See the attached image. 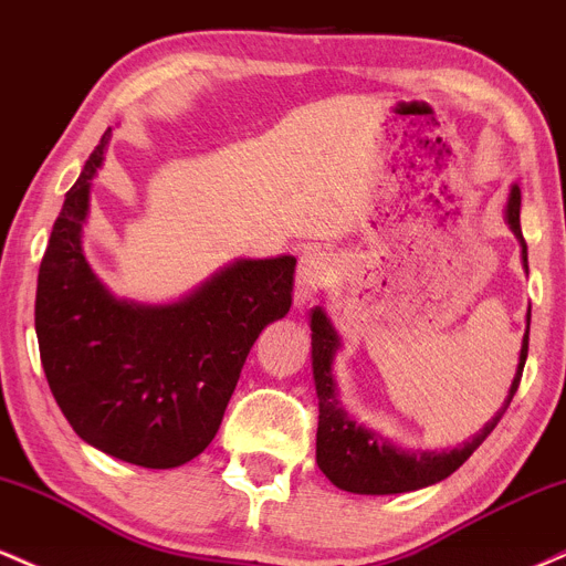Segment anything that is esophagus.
<instances>
[{
	"mask_svg": "<svg viewBox=\"0 0 566 566\" xmlns=\"http://www.w3.org/2000/svg\"><path fill=\"white\" fill-rule=\"evenodd\" d=\"M329 274H333V261H329L327 252H322V250L303 252L301 261H297L295 305H303L316 290L324 287Z\"/></svg>",
	"mask_w": 566,
	"mask_h": 566,
	"instance_id": "34e87169",
	"label": "esophagus"
}]
</instances>
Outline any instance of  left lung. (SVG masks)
<instances>
[{"instance_id": "8db88e82", "label": "left lung", "mask_w": 566, "mask_h": 566, "mask_svg": "<svg viewBox=\"0 0 566 566\" xmlns=\"http://www.w3.org/2000/svg\"><path fill=\"white\" fill-rule=\"evenodd\" d=\"M518 210H522V191L518 186H511L509 205H505V223L513 231V237L522 244V261L527 271V242L522 237V223H518ZM340 348L333 322L316 305L311 311V359H314V382L316 396H319V428H316V463L324 476L335 486L356 495H399V492L423 490L428 484H437L454 473L465 460L471 458L482 441L490 437L492 428L500 423L503 412L509 409L513 394H516L518 380H522L524 361H527L530 348V314H527V333L522 340V354H518V367L513 375V382L505 396V405L497 409L495 418L486 423L482 431L463 447L441 452H409L401 447H394L380 433L369 431L348 418V412L337 401V388L333 378V359L335 350Z\"/></svg>"}]
</instances>
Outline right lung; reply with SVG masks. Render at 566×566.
Masks as SVG:
<instances>
[{"label":"right lung","mask_w":566,"mask_h":566,"mask_svg":"<svg viewBox=\"0 0 566 566\" xmlns=\"http://www.w3.org/2000/svg\"><path fill=\"white\" fill-rule=\"evenodd\" d=\"M108 133L69 188L39 265V356L76 437L125 463L178 469L216 439L252 343L290 311L295 258L237 261L178 303L116 301L82 250Z\"/></svg>","instance_id":"1"}]
</instances>
